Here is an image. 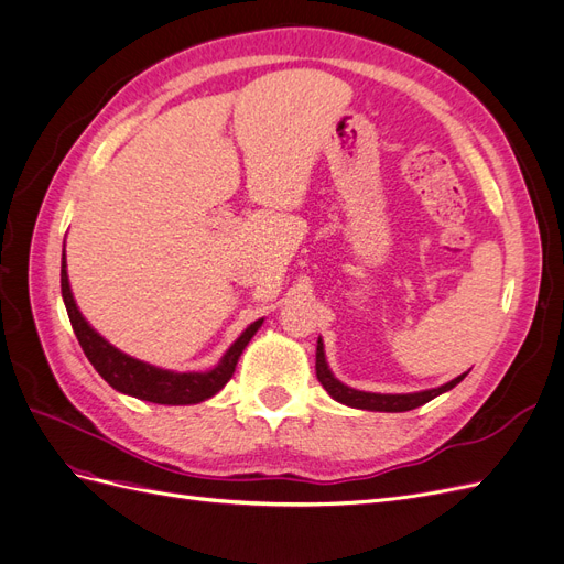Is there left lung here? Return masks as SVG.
Instances as JSON below:
<instances>
[{
  "instance_id": "8db88e82",
  "label": "left lung",
  "mask_w": 564,
  "mask_h": 564,
  "mask_svg": "<svg viewBox=\"0 0 564 564\" xmlns=\"http://www.w3.org/2000/svg\"><path fill=\"white\" fill-rule=\"evenodd\" d=\"M315 371L317 379L322 383V388L329 392V395L352 409H367V412H409V409H416L425 402H431L433 398L442 395V392L452 390L456 383H460L466 379V373H460L454 381L440 386V388H431V390H419V392H404V395H383V392H367V390H355L346 383H340L329 365H327V355H324V344L322 336L317 338V352H315Z\"/></svg>"
}]
</instances>
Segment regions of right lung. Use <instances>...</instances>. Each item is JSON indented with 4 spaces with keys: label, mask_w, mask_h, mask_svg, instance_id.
Wrapping results in <instances>:
<instances>
[{
    "label": "right lung",
    "mask_w": 564,
    "mask_h": 564,
    "mask_svg": "<svg viewBox=\"0 0 564 564\" xmlns=\"http://www.w3.org/2000/svg\"><path fill=\"white\" fill-rule=\"evenodd\" d=\"M61 292L67 317L75 329V336L84 355L89 357L94 369L104 377L117 392H124V395L139 398L145 402L155 404H197L214 398L216 392L224 388L232 371L240 360L242 350L251 340V336L261 329L263 319L251 322L249 327L240 334V338L226 350L220 357V362L209 371H169L160 369L155 365H148L143 360H135V357L115 348L112 344L100 336L91 324L84 319L79 313L70 280H67V263H65V251L61 261Z\"/></svg>",
    "instance_id": "right-lung-1"
}]
</instances>
